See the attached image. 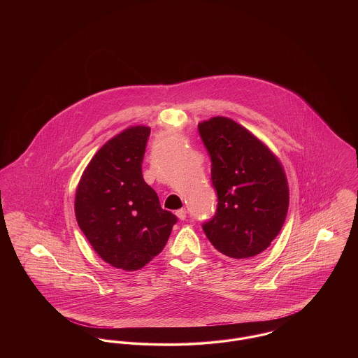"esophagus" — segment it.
Returning a JSON list of instances; mask_svg holds the SVG:
<instances>
[{"instance_id":"1","label":"esophagus","mask_w":358,"mask_h":358,"mask_svg":"<svg viewBox=\"0 0 358 358\" xmlns=\"http://www.w3.org/2000/svg\"><path fill=\"white\" fill-rule=\"evenodd\" d=\"M176 216L180 219V220H185L187 219V209L185 208H181L176 212Z\"/></svg>"}]
</instances>
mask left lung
<instances>
[{
	"label": "left lung",
	"instance_id": "obj_1",
	"mask_svg": "<svg viewBox=\"0 0 358 358\" xmlns=\"http://www.w3.org/2000/svg\"><path fill=\"white\" fill-rule=\"evenodd\" d=\"M212 162L217 209L203 224L206 238L228 257L248 262L267 250L289 209L286 173L275 154L245 127L225 117L199 123Z\"/></svg>",
	"mask_w": 358,
	"mask_h": 358
}]
</instances>
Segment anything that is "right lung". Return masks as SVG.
<instances>
[{
    "label": "right lung",
    "instance_id": "1",
    "mask_svg": "<svg viewBox=\"0 0 358 358\" xmlns=\"http://www.w3.org/2000/svg\"><path fill=\"white\" fill-rule=\"evenodd\" d=\"M150 127L131 126L107 141L87 165L75 194L79 228L103 260L136 271L158 255L177 217L161 208L142 176Z\"/></svg>",
    "mask_w": 358,
    "mask_h": 358
}]
</instances>
